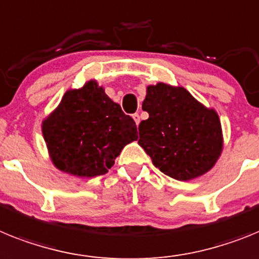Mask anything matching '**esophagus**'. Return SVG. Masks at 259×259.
Instances as JSON below:
<instances>
[{
    "label": "esophagus",
    "instance_id": "1",
    "mask_svg": "<svg viewBox=\"0 0 259 259\" xmlns=\"http://www.w3.org/2000/svg\"><path fill=\"white\" fill-rule=\"evenodd\" d=\"M133 118H134V121H136V123H137V126H138L139 122H141V116H139L138 113H134L133 114Z\"/></svg>",
    "mask_w": 259,
    "mask_h": 259
}]
</instances>
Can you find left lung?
<instances>
[{
	"instance_id": "1",
	"label": "left lung",
	"mask_w": 259,
	"mask_h": 259,
	"mask_svg": "<svg viewBox=\"0 0 259 259\" xmlns=\"http://www.w3.org/2000/svg\"><path fill=\"white\" fill-rule=\"evenodd\" d=\"M139 123V146L164 175L180 181L197 179L211 169L223 150L218 113L184 87L157 83L147 87Z\"/></svg>"
}]
</instances>
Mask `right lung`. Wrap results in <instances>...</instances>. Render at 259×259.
Returning <instances> with one entry per match:
<instances>
[{
  "label": "right lung",
  "mask_w": 259,
  "mask_h": 259,
  "mask_svg": "<svg viewBox=\"0 0 259 259\" xmlns=\"http://www.w3.org/2000/svg\"><path fill=\"white\" fill-rule=\"evenodd\" d=\"M41 130L55 167L78 177L107 173L121 150L138 139L134 120L96 80L65 92Z\"/></svg>",
  "instance_id": "add662e5"
}]
</instances>
